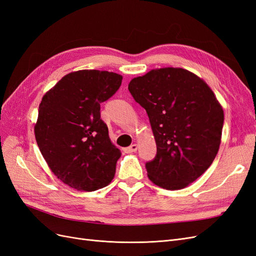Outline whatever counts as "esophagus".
I'll use <instances>...</instances> for the list:
<instances>
[{
    "mask_svg": "<svg viewBox=\"0 0 256 256\" xmlns=\"http://www.w3.org/2000/svg\"><path fill=\"white\" fill-rule=\"evenodd\" d=\"M136 150H138V144H132V145H130L129 147H127V148H125L124 150H125V152L129 154V152H136Z\"/></svg>",
    "mask_w": 256,
    "mask_h": 256,
    "instance_id": "obj_1",
    "label": "esophagus"
}]
</instances>
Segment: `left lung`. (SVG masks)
I'll use <instances>...</instances> for the list:
<instances>
[{"label": "left lung", "instance_id": "left-lung-1", "mask_svg": "<svg viewBox=\"0 0 256 256\" xmlns=\"http://www.w3.org/2000/svg\"><path fill=\"white\" fill-rule=\"evenodd\" d=\"M128 90L148 115L157 154L146 164L158 187L180 190L212 166L221 144L224 113L207 83L184 68H157Z\"/></svg>", "mask_w": 256, "mask_h": 256}]
</instances>
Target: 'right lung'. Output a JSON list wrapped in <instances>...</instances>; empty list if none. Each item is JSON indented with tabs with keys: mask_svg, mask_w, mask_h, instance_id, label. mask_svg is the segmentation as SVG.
Returning a JSON list of instances; mask_svg holds the SVG:
<instances>
[{
	"mask_svg": "<svg viewBox=\"0 0 256 256\" xmlns=\"http://www.w3.org/2000/svg\"><path fill=\"white\" fill-rule=\"evenodd\" d=\"M122 80L118 74L83 69L64 76L42 99L36 142L53 174L69 187L90 192L113 180L122 154L100 118V104Z\"/></svg>",
	"mask_w": 256,
	"mask_h": 256,
	"instance_id": "right-lung-1",
	"label": "right lung"
}]
</instances>
